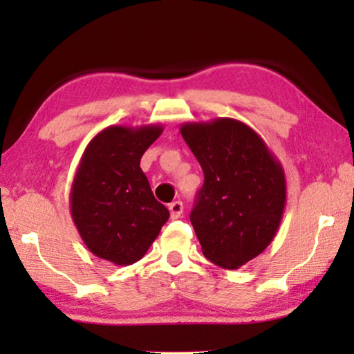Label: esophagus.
<instances>
[{
  "mask_svg": "<svg viewBox=\"0 0 354 354\" xmlns=\"http://www.w3.org/2000/svg\"><path fill=\"white\" fill-rule=\"evenodd\" d=\"M169 212H171V219H178L183 212L182 201H174L169 205Z\"/></svg>",
  "mask_w": 354,
  "mask_h": 354,
  "instance_id": "obj_1",
  "label": "esophagus"
}]
</instances>
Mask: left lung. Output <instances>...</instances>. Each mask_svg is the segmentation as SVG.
Returning <instances> with one entry per match:
<instances>
[{
    "instance_id": "obj_1",
    "label": "left lung",
    "mask_w": 354,
    "mask_h": 354,
    "mask_svg": "<svg viewBox=\"0 0 354 354\" xmlns=\"http://www.w3.org/2000/svg\"><path fill=\"white\" fill-rule=\"evenodd\" d=\"M180 133L205 174L190 221L203 254L239 269L270 245L287 203L282 164L236 119L187 122Z\"/></svg>"
}]
</instances>
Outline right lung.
Instances as JSON below:
<instances>
[{
  "mask_svg": "<svg viewBox=\"0 0 354 354\" xmlns=\"http://www.w3.org/2000/svg\"><path fill=\"white\" fill-rule=\"evenodd\" d=\"M164 127L111 125L86 145L71 188V214L86 248L115 266L137 263L169 219L140 159Z\"/></svg>",
  "mask_w": 354,
  "mask_h": 354,
  "instance_id": "add662e5",
  "label": "right lung"
}]
</instances>
